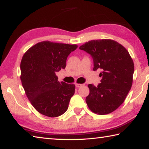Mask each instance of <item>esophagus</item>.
I'll return each mask as SVG.
<instances>
[{"label":"esophagus","instance_id":"1","mask_svg":"<svg viewBox=\"0 0 149 149\" xmlns=\"http://www.w3.org/2000/svg\"><path fill=\"white\" fill-rule=\"evenodd\" d=\"M84 84H79V83H75V86L76 87H77V88H79V87H81V86H83Z\"/></svg>","mask_w":149,"mask_h":149}]
</instances>
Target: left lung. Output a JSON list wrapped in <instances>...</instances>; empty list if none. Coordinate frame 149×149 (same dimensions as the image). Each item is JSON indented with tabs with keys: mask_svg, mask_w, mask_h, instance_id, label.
<instances>
[{
	"mask_svg": "<svg viewBox=\"0 0 149 149\" xmlns=\"http://www.w3.org/2000/svg\"><path fill=\"white\" fill-rule=\"evenodd\" d=\"M79 49L91 55L94 71L101 70V83L88 85L87 105L100 115L112 112L123 103L132 84L134 66L129 52L110 39L90 40Z\"/></svg>",
	"mask_w": 149,
	"mask_h": 149,
	"instance_id": "left-lung-1",
	"label": "left lung"
}]
</instances>
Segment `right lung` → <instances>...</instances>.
Segmentation results:
<instances>
[{"label":"right lung","instance_id":"1","mask_svg":"<svg viewBox=\"0 0 149 149\" xmlns=\"http://www.w3.org/2000/svg\"><path fill=\"white\" fill-rule=\"evenodd\" d=\"M77 48L42 41L32 46L20 63V79L26 95L38 112L51 118L63 114L75 93L74 84L58 81L55 73L65 69L67 57Z\"/></svg>","mask_w":149,"mask_h":149}]
</instances>
